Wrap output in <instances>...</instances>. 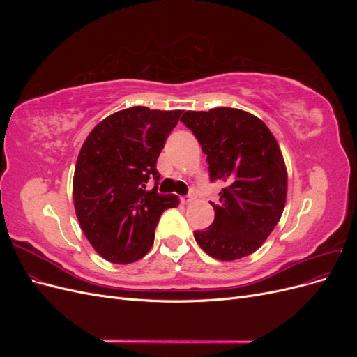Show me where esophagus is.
<instances>
[{"mask_svg":"<svg viewBox=\"0 0 357 357\" xmlns=\"http://www.w3.org/2000/svg\"><path fill=\"white\" fill-rule=\"evenodd\" d=\"M193 199H195V195H193V193H189V195H186V197H183L181 198V204H190Z\"/></svg>","mask_w":357,"mask_h":357,"instance_id":"esophagus-1","label":"esophagus"}]
</instances>
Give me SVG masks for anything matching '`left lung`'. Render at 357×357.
Masks as SVG:
<instances>
[{
    "mask_svg": "<svg viewBox=\"0 0 357 357\" xmlns=\"http://www.w3.org/2000/svg\"><path fill=\"white\" fill-rule=\"evenodd\" d=\"M185 123L207 155L210 180H222L214 222L195 231L202 250L219 261L252 255L277 226L287 195L282 150L261 119L231 107L186 112Z\"/></svg>",
    "mask_w": 357,
    "mask_h": 357,
    "instance_id": "obj_1",
    "label": "left lung"
}]
</instances>
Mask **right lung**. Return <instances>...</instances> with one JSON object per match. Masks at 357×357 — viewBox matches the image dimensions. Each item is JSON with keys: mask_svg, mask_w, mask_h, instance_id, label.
Returning a JSON list of instances; mask_svg holds the SVG:
<instances>
[{"mask_svg": "<svg viewBox=\"0 0 357 357\" xmlns=\"http://www.w3.org/2000/svg\"><path fill=\"white\" fill-rule=\"evenodd\" d=\"M181 113L131 107L105 117L84 139L73 178L74 208L86 238L109 262L147 255L160 214L180 202L158 193L156 162ZM150 178L155 188L147 191Z\"/></svg>", "mask_w": 357, "mask_h": 357, "instance_id": "add662e5", "label": "right lung"}]
</instances>
